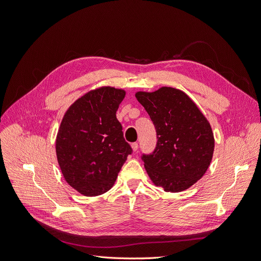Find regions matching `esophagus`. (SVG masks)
<instances>
[{"instance_id":"obj_1","label":"esophagus","mask_w":261,"mask_h":261,"mask_svg":"<svg viewBox=\"0 0 261 261\" xmlns=\"http://www.w3.org/2000/svg\"><path fill=\"white\" fill-rule=\"evenodd\" d=\"M132 148H133V151L136 153V152H138V148H139V144L137 143V142H134V143H132Z\"/></svg>"}]
</instances>
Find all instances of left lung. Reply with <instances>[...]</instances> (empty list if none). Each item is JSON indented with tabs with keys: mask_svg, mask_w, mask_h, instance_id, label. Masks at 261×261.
I'll list each match as a JSON object with an SVG mask.
<instances>
[{
	"mask_svg": "<svg viewBox=\"0 0 261 261\" xmlns=\"http://www.w3.org/2000/svg\"><path fill=\"white\" fill-rule=\"evenodd\" d=\"M136 97L157 135L155 150L141 157L148 176L167 192L188 189L212 163L215 138L209 122L187 94L172 87L139 91Z\"/></svg>",
	"mask_w": 261,
	"mask_h": 261,
	"instance_id": "obj_1",
	"label": "left lung"
}]
</instances>
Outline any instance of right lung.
I'll return each instance as SVG.
<instances>
[{"mask_svg":"<svg viewBox=\"0 0 261 261\" xmlns=\"http://www.w3.org/2000/svg\"><path fill=\"white\" fill-rule=\"evenodd\" d=\"M125 91L114 87L91 90L74 102L56 137V155L66 181L86 196L113 187L132 154L116 113Z\"/></svg>","mask_w":261,"mask_h":261,"instance_id":"right-lung-1","label":"right lung"}]
</instances>
